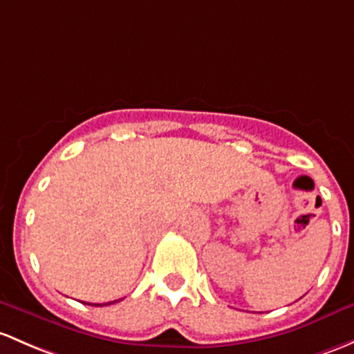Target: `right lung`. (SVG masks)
Segmentation results:
<instances>
[{"mask_svg": "<svg viewBox=\"0 0 354 354\" xmlns=\"http://www.w3.org/2000/svg\"><path fill=\"white\" fill-rule=\"evenodd\" d=\"M115 302H118V300H115ZM110 304H113V302H110ZM89 305H100V304H89ZM103 305H109V304H103Z\"/></svg>", "mask_w": 354, "mask_h": 354, "instance_id": "obj_1", "label": "right lung"}]
</instances>
